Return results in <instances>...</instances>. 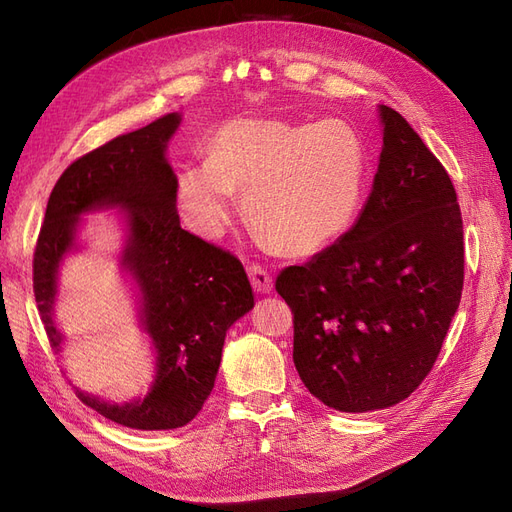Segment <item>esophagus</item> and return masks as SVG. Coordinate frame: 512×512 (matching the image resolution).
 <instances>
[{
  "instance_id": "obj_1",
  "label": "esophagus",
  "mask_w": 512,
  "mask_h": 512,
  "mask_svg": "<svg viewBox=\"0 0 512 512\" xmlns=\"http://www.w3.org/2000/svg\"><path fill=\"white\" fill-rule=\"evenodd\" d=\"M247 275H250V282H252L256 292L269 294L273 290V277L269 275V271L265 267L250 265V267H247Z\"/></svg>"
}]
</instances>
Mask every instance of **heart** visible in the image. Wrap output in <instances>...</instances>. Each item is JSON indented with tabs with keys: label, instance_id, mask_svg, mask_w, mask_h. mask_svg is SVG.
<instances>
[{
	"label": "heart",
	"instance_id": "1",
	"mask_svg": "<svg viewBox=\"0 0 512 512\" xmlns=\"http://www.w3.org/2000/svg\"><path fill=\"white\" fill-rule=\"evenodd\" d=\"M365 168L361 136L344 119H232L211 138L209 158L179 168L175 194L188 226L218 239L237 215V190H245L260 241L305 254L346 228Z\"/></svg>",
	"mask_w": 512,
	"mask_h": 512
}]
</instances>
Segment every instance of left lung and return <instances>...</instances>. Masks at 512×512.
<instances>
[{"label":"left lung","instance_id":"8db88e82","mask_svg":"<svg viewBox=\"0 0 512 512\" xmlns=\"http://www.w3.org/2000/svg\"><path fill=\"white\" fill-rule=\"evenodd\" d=\"M378 117L382 151L359 220L275 282L294 314V367L339 412L406 399L436 363L463 288L451 177L397 111L378 104Z\"/></svg>","mask_w":512,"mask_h":512}]
</instances>
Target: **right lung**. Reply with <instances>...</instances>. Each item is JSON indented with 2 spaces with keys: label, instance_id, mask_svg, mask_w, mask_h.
Here are the masks:
<instances>
[{
  "label": "right lung",
  "instance_id": "add662e5",
  "mask_svg": "<svg viewBox=\"0 0 512 512\" xmlns=\"http://www.w3.org/2000/svg\"><path fill=\"white\" fill-rule=\"evenodd\" d=\"M179 126L181 115L170 113L72 162L51 192L34 254L36 303L53 350L61 352V265L83 247L85 215L117 209L119 271L132 286L156 371L145 395L121 404L81 389L76 395L111 421L143 431L192 421L213 391L228 329L254 307L241 262L179 224L177 175L166 158Z\"/></svg>",
  "mask_w": 512,
  "mask_h": 512
}]
</instances>
